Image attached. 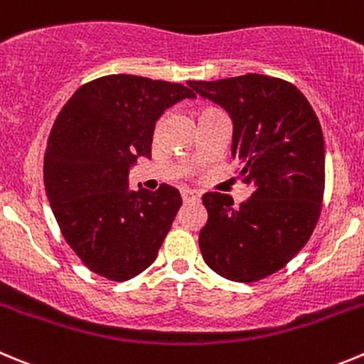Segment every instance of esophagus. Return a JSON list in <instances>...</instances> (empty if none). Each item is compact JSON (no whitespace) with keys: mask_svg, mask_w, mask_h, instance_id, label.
<instances>
[{"mask_svg":"<svg viewBox=\"0 0 364 364\" xmlns=\"http://www.w3.org/2000/svg\"><path fill=\"white\" fill-rule=\"evenodd\" d=\"M181 198L185 203H190V201H198L199 198H201V193L198 192V190H192V188H183L181 190Z\"/></svg>","mask_w":364,"mask_h":364,"instance_id":"34e87169","label":"esophagus"}]
</instances>
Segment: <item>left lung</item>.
Returning a JSON list of instances; mask_svg holds the SVG:
<instances>
[{
    "mask_svg": "<svg viewBox=\"0 0 364 364\" xmlns=\"http://www.w3.org/2000/svg\"><path fill=\"white\" fill-rule=\"evenodd\" d=\"M203 98L228 111L232 156L247 201L206 192L208 220L199 232L203 259L233 282L262 280L300 253L320 219L325 190L323 132L314 109L296 86L267 75L188 80Z\"/></svg>",
    "mask_w": 364,
    "mask_h": 364,
    "instance_id": "obj_1",
    "label": "left lung"
}]
</instances>
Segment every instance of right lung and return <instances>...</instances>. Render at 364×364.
<instances>
[{"mask_svg": "<svg viewBox=\"0 0 364 364\" xmlns=\"http://www.w3.org/2000/svg\"><path fill=\"white\" fill-rule=\"evenodd\" d=\"M183 84L105 75L57 114L44 152V186L60 233L84 266L113 282L147 269L181 208L178 188H129V166L151 158L158 118L193 98Z\"/></svg>", "mask_w": 364, "mask_h": 364, "instance_id": "right-lung-1", "label": "right lung"}]
</instances>
